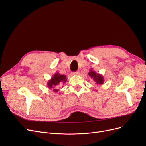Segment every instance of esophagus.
I'll list each match as a JSON object with an SVG mask.
<instances>
[{
	"mask_svg": "<svg viewBox=\"0 0 146 146\" xmlns=\"http://www.w3.org/2000/svg\"><path fill=\"white\" fill-rule=\"evenodd\" d=\"M79 74H80V72L78 71H76V72H72V75H78Z\"/></svg>",
	"mask_w": 146,
	"mask_h": 146,
	"instance_id": "obj_1",
	"label": "esophagus"
}]
</instances>
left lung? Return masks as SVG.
Here are the masks:
<instances>
[{"label":"left lung","mask_w":146,"mask_h":146,"mask_svg":"<svg viewBox=\"0 0 146 146\" xmlns=\"http://www.w3.org/2000/svg\"><path fill=\"white\" fill-rule=\"evenodd\" d=\"M88 75L91 77V78L93 79L97 85H102L104 83V79L103 76H102L100 74H97L94 70H92V69H91L90 72H88Z\"/></svg>","instance_id":"obj_1"}]
</instances>
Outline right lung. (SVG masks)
Listing matches in <instances>:
<instances>
[{
  "instance_id": "obj_1",
  "label": "right lung",
  "mask_w": 146,
  "mask_h": 146,
  "mask_svg": "<svg viewBox=\"0 0 146 146\" xmlns=\"http://www.w3.org/2000/svg\"><path fill=\"white\" fill-rule=\"evenodd\" d=\"M67 81V78L64 75H61L59 72H56L52 77L48 80L47 85L50 90H52L54 92H58L59 90L58 88L61 85L64 84Z\"/></svg>"
}]
</instances>
